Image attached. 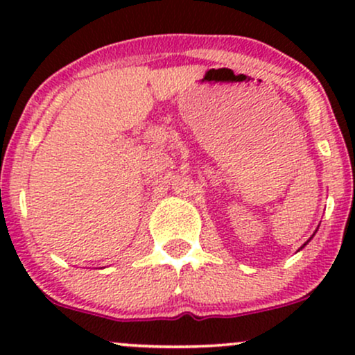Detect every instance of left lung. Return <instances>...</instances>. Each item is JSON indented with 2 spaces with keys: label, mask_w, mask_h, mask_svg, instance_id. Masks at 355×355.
Returning <instances> with one entry per match:
<instances>
[{
  "label": "left lung",
  "mask_w": 355,
  "mask_h": 355,
  "mask_svg": "<svg viewBox=\"0 0 355 355\" xmlns=\"http://www.w3.org/2000/svg\"><path fill=\"white\" fill-rule=\"evenodd\" d=\"M304 245H307V242H305V243H304ZM304 245H302V247H304ZM302 247H300V248H302Z\"/></svg>",
  "instance_id": "left-lung-1"
}]
</instances>
